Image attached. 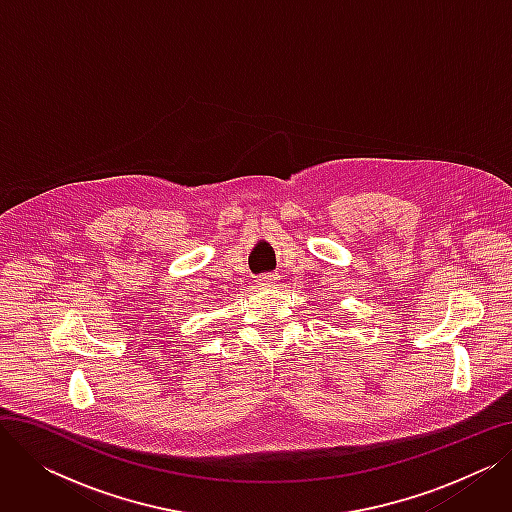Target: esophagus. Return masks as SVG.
Returning <instances> with one entry per match:
<instances>
[{
	"instance_id": "34e87169",
	"label": "esophagus",
	"mask_w": 512,
	"mask_h": 512,
	"mask_svg": "<svg viewBox=\"0 0 512 512\" xmlns=\"http://www.w3.org/2000/svg\"><path fill=\"white\" fill-rule=\"evenodd\" d=\"M276 282H278V278H276L274 274H265V276H259V278H257V284H259V286H263V288L276 286Z\"/></svg>"
}]
</instances>
